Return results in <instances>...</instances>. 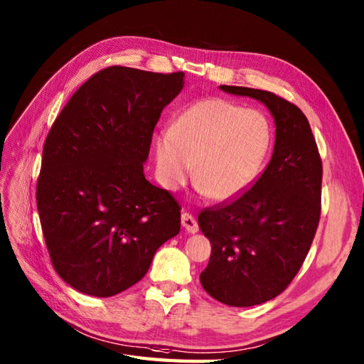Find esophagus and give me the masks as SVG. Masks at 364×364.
<instances>
[{
	"instance_id": "esophagus-1",
	"label": "esophagus",
	"mask_w": 364,
	"mask_h": 364,
	"mask_svg": "<svg viewBox=\"0 0 364 364\" xmlns=\"http://www.w3.org/2000/svg\"><path fill=\"white\" fill-rule=\"evenodd\" d=\"M182 225L188 233H196L199 230V224H198L196 218H194L191 213H187V211L182 213Z\"/></svg>"
}]
</instances>
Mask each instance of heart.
I'll use <instances>...</instances> for the list:
<instances>
[{"instance_id":"b5f03b06","label":"heart","mask_w":364,"mask_h":364,"mask_svg":"<svg viewBox=\"0 0 364 364\" xmlns=\"http://www.w3.org/2000/svg\"><path fill=\"white\" fill-rule=\"evenodd\" d=\"M272 144L265 115L224 99L191 105L156 139L157 176L170 190L193 173L207 198L223 202L253 183Z\"/></svg>"}]
</instances>
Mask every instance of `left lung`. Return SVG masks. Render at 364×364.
Masks as SVG:
<instances>
[{"label":"left lung","instance_id":"obj_1","mask_svg":"<svg viewBox=\"0 0 364 364\" xmlns=\"http://www.w3.org/2000/svg\"><path fill=\"white\" fill-rule=\"evenodd\" d=\"M220 90L262 102L277 125L273 156L252 187L199 215L211 244L202 287L220 303L249 307L282 294L303 265L320 223L323 162L296 105L253 87Z\"/></svg>","mask_w":364,"mask_h":364}]
</instances>
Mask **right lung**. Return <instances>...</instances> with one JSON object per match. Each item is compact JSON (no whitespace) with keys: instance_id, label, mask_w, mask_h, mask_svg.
Returning a JSON list of instances; mask_svg holds the SVG:
<instances>
[{"instance_id":"right-lung-1","label":"right lung","mask_w":364,"mask_h":364,"mask_svg":"<svg viewBox=\"0 0 364 364\" xmlns=\"http://www.w3.org/2000/svg\"><path fill=\"white\" fill-rule=\"evenodd\" d=\"M183 75L105 68L52 123L37 208L52 265L82 294L105 298L134 286L181 232L179 202L145 179L144 162Z\"/></svg>"}]
</instances>
